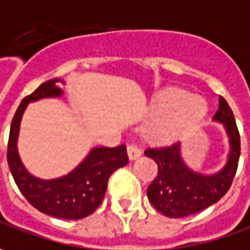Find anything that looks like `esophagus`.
<instances>
[{"mask_svg": "<svg viewBox=\"0 0 250 250\" xmlns=\"http://www.w3.org/2000/svg\"><path fill=\"white\" fill-rule=\"evenodd\" d=\"M127 154H128V158L133 161V159H137V158L141 155V149L136 144H130V146H127Z\"/></svg>", "mask_w": 250, "mask_h": 250, "instance_id": "esophagus-1", "label": "esophagus"}]
</instances>
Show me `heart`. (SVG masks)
I'll use <instances>...</instances> for the list:
<instances>
[{
	"instance_id": "heart-1",
	"label": "heart",
	"mask_w": 250,
	"mask_h": 250,
	"mask_svg": "<svg viewBox=\"0 0 250 250\" xmlns=\"http://www.w3.org/2000/svg\"><path fill=\"white\" fill-rule=\"evenodd\" d=\"M152 110L159 116L168 114L152 130V137L161 143H169L197 125L207 106L197 95H190L182 88H169L155 96Z\"/></svg>"
}]
</instances>
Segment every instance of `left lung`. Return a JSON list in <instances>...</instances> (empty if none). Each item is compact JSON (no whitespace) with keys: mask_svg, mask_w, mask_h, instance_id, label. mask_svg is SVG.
Here are the masks:
<instances>
[{"mask_svg":"<svg viewBox=\"0 0 250 250\" xmlns=\"http://www.w3.org/2000/svg\"><path fill=\"white\" fill-rule=\"evenodd\" d=\"M212 119L224 123L231 144L228 162L218 173L204 176L190 170L180 157V143L144 151L158 165L157 176L146 189L148 200L167 217L180 218L201 211L220 200L232 185L241 155V137L232 110L223 96Z\"/></svg>","mask_w":250,"mask_h":250,"instance_id":"1","label":"left lung"}]
</instances>
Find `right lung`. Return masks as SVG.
<instances>
[{"instance_id": "add662e5", "label": "right lung", "mask_w": 250, "mask_h": 250, "mask_svg": "<svg viewBox=\"0 0 250 250\" xmlns=\"http://www.w3.org/2000/svg\"><path fill=\"white\" fill-rule=\"evenodd\" d=\"M59 80L43 82L33 93L22 99L11 123L6 159L18 189L35 208L43 214L64 220H81L91 215L104 200L107 180L114 170L128 164L125 144L114 148H93L78 168L59 179L42 180L23 168L17 149L18 133L23 110L29 102L60 96Z\"/></svg>"}]
</instances>
